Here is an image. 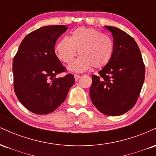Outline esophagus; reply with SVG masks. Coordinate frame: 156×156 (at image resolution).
Instances as JSON below:
<instances>
[{
	"mask_svg": "<svg viewBox=\"0 0 156 156\" xmlns=\"http://www.w3.org/2000/svg\"><path fill=\"white\" fill-rule=\"evenodd\" d=\"M74 78H75V80H76V81H77V80H78L80 78V76H79V75L75 74L74 75Z\"/></svg>",
	"mask_w": 156,
	"mask_h": 156,
	"instance_id": "1",
	"label": "esophagus"
}]
</instances>
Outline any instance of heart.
<instances>
[{
  "instance_id": "1",
  "label": "heart",
  "mask_w": 156,
  "mask_h": 156,
  "mask_svg": "<svg viewBox=\"0 0 156 156\" xmlns=\"http://www.w3.org/2000/svg\"><path fill=\"white\" fill-rule=\"evenodd\" d=\"M114 42L103 32L92 28L80 27L64 37L55 48L58 58L70 63L77 53L80 55L68 67L73 73H83L91 67L102 68L108 64L114 53Z\"/></svg>"
}]
</instances>
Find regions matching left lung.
<instances>
[{
  "label": "left lung",
  "mask_w": 156,
  "mask_h": 156,
  "mask_svg": "<svg viewBox=\"0 0 156 156\" xmlns=\"http://www.w3.org/2000/svg\"><path fill=\"white\" fill-rule=\"evenodd\" d=\"M114 38V53L99 76H92L91 101L101 113L119 116L131 109L142 88L145 67L139 46L125 31L105 26Z\"/></svg>",
  "instance_id": "8db88e82"
}]
</instances>
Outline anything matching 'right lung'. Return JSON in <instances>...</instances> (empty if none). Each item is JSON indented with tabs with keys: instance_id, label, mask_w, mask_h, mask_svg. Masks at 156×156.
Instances as JSON below:
<instances>
[{
	"instance_id": "right-lung-1",
	"label": "right lung",
	"mask_w": 156,
	"mask_h": 156,
	"mask_svg": "<svg viewBox=\"0 0 156 156\" xmlns=\"http://www.w3.org/2000/svg\"><path fill=\"white\" fill-rule=\"evenodd\" d=\"M66 26H47L35 30L23 39L12 64L14 89L19 101L37 114L53 112L65 101L74 77L63 73L55 53V44L67 31Z\"/></svg>"
}]
</instances>
